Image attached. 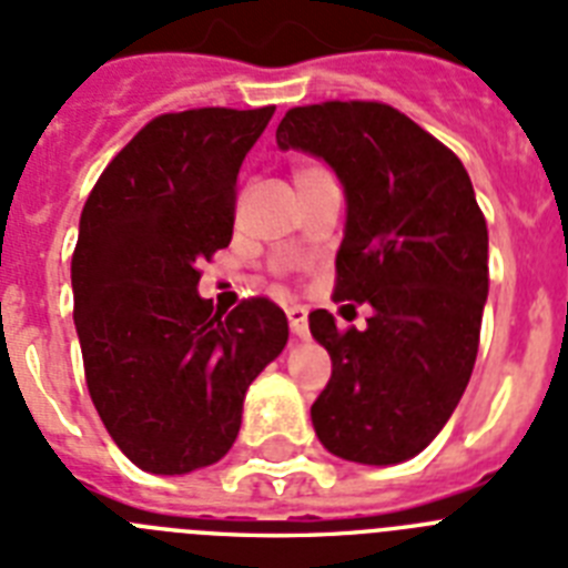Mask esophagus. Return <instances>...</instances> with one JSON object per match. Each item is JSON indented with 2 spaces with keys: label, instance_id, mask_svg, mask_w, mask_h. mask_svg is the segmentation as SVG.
Listing matches in <instances>:
<instances>
[{
  "label": "esophagus",
  "instance_id": "esophagus-1",
  "mask_svg": "<svg viewBox=\"0 0 568 568\" xmlns=\"http://www.w3.org/2000/svg\"><path fill=\"white\" fill-rule=\"evenodd\" d=\"M288 314V326H292L294 337H308V312L303 306L285 308Z\"/></svg>",
  "mask_w": 568,
  "mask_h": 568
}]
</instances>
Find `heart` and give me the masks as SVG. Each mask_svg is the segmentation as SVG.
<instances>
[{"mask_svg": "<svg viewBox=\"0 0 568 568\" xmlns=\"http://www.w3.org/2000/svg\"><path fill=\"white\" fill-rule=\"evenodd\" d=\"M323 175H328L326 170H323L321 164H300L297 170H294V181H308V179H323Z\"/></svg>", "mask_w": 568, "mask_h": 568, "instance_id": "b5f03b06", "label": "heart"}]
</instances>
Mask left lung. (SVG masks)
<instances>
[{
    "mask_svg": "<svg viewBox=\"0 0 568 568\" xmlns=\"http://www.w3.org/2000/svg\"><path fill=\"white\" fill-rule=\"evenodd\" d=\"M280 150L335 170L346 195L337 300L369 303L364 332L308 314L332 357L312 404L328 454L398 465L430 445L474 373L488 300V227L462 161L387 103L332 100L288 109Z\"/></svg>",
    "mask_w": 568,
    "mask_h": 568,
    "instance_id": "1",
    "label": "left lung"
}]
</instances>
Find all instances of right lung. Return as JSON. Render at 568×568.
Wrapping results in <instances>:
<instances>
[{
	"label": "right lung",
	"instance_id": "right-lung-1",
	"mask_svg": "<svg viewBox=\"0 0 568 568\" xmlns=\"http://www.w3.org/2000/svg\"><path fill=\"white\" fill-rule=\"evenodd\" d=\"M271 114H161L85 199L71 256L85 384L114 445L146 474L222 459L247 387L288 341L271 300H242L222 317L199 294V262L231 245L236 175Z\"/></svg>",
	"mask_w": 568,
	"mask_h": 568
}]
</instances>
